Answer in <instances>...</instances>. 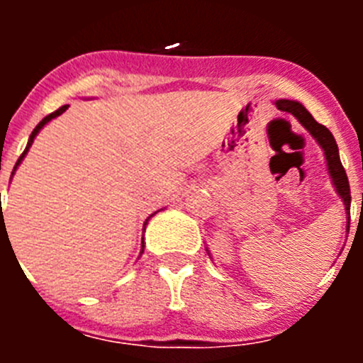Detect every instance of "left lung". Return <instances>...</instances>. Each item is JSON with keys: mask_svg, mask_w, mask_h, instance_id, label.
<instances>
[{"mask_svg": "<svg viewBox=\"0 0 363 363\" xmlns=\"http://www.w3.org/2000/svg\"><path fill=\"white\" fill-rule=\"evenodd\" d=\"M277 107L284 112H289L300 121L303 127L311 133V136L320 143V147L325 152L327 167H329V174L333 178V185H335L338 196L344 200L345 211H347V229H349V218H351V189H349V179L347 174H345V169L340 162V154H338V145H336L335 138H333L331 130L320 125L318 121L311 116V112L307 111L306 107L298 101H293V99H278Z\"/></svg>", "mask_w": 363, "mask_h": 363, "instance_id": "8db88e82", "label": "left lung"}]
</instances>
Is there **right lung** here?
<instances>
[{
  "instance_id": "right-lung-1",
  "label": "right lung",
  "mask_w": 363,
  "mask_h": 363,
  "mask_svg": "<svg viewBox=\"0 0 363 363\" xmlns=\"http://www.w3.org/2000/svg\"><path fill=\"white\" fill-rule=\"evenodd\" d=\"M67 108H69V105H63V107H60V108H57V111H54V112H52V114H49V116H45V118H43V120H41V121H40V123H38V125H36V129L32 130L30 138H28V143H27V147H25L23 154H21V156H19V160H18V162H16V165H14V171H16V169H18V165H19V163H21V160H23V158H25V154H27V152H28V149H30L32 142H34V138H36V136H38V133H40V130H41V129H43L45 125L49 123V121H50V120H54V118H56V116H60V114H63V112H65V111H67ZM12 174H14V172H12ZM145 223H147V221H145ZM142 247H143V245H142ZM142 252H143V249H142Z\"/></svg>"
}]
</instances>
